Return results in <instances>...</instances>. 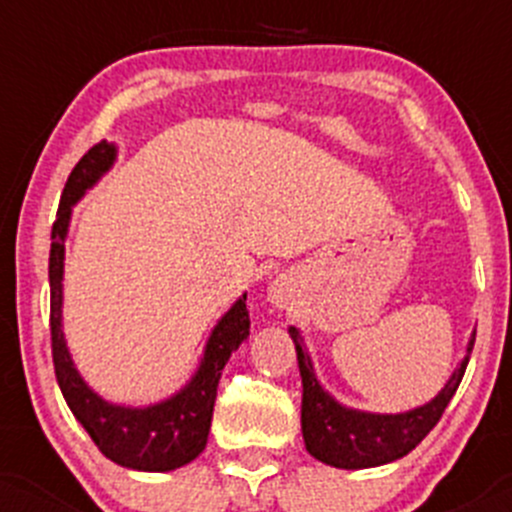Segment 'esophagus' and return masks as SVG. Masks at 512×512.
<instances>
[{"label":"esophagus","instance_id":"esophagus-1","mask_svg":"<svg viewBox=\"0 0 512 512\" xmlns=\"http://www.w3.org/2000/svg\"><path fill=\"white\" fill-rule=\"evenodd\" d=\"M267 297H270V302L275 304L277 309H287L289 304H292V280H289L287 275L275 277V280L270 282V289H267Z\"/></svg>","mask_w":512,"mask_h":512}]
</instances>
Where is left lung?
<instances>
[{"label": "left lung", "instance_id": "left-lung-1", "mask_svg": "<svg viewBox=\"0 0 512 512\" xmlns=\"http://www.w3.org/2000/svg\"><path fill=\"white\" fill-rule=\"evenodd\" d=\"M294 349H297L299 376H302V436L304 446L317 461L327 466L344 468V471H361V468H376L384 463L399 461L411 453L418 443L426 438L438 423L448 401L456 394L463 379L468 359H471L476 329L471 332L463 359L448 376L443 389L426 404L416 409L399 411V414H376V411H361L334 399L322 381L317 379L312 356L307 352L302 332L289 327Z\"/></svg>", "mask_w": 512, "mask_h": 512}]
</instances>
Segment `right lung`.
<instances>
[{
	"label": "right lung",
	"mask_w": 512,
	"mask_h": 512,
	"mask_svg": "<svg viewBox=\"0 0 512 512\" xmlns=\"http://www.w3.org/2000/svg\"><path fill=\"white\" fill-rule=\"evenodd\" d=\"M116 143L101 141L71 170L61 193L59 213L51 227L49 285H51V354L59 389L71 414L86 428L91 441L108 461L143 473H168L188 466L203 453L210 433L215 396L232 352L250 337L247 292L232 302L210 329L198 369L175 394L156 404L128 406L96 394L74 364L64 337V260L74 205L113 168Z\"/></svg>",
	"instance_id": "right-lung-1"
}]
</instances>
